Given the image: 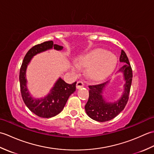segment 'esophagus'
<instances>
[{
	"instance_id": "esophagus-1",
	"label": "esophagus",
	"mask_w": 154,
	"mask_h": 154,
	"mask_svg": "<svg viewBox=\"0 0 154 154\" xmlns=\"http://www.w3.org/2000/svg\"><path fill=\"white\" fill-rule=\"evenodd\" d=\"M83 86H84V83H83V81H77V85H76V87H77V89H81V88L83 87Z\"/></svg>"
}]
</instances>
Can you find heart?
Here are the masks:
<instances>
[{"instance_id":"obj_1","label":"heart","mask_w":154,"mask_h":154,"mask_svg":"<svg viewBox=\"0 0 154 154\" xmlns=\"http://www.w3.org/2000/svg\"><path fill=\"white\" fill-rule=\"evenodd\" d=\"M117 59L115 55L106 50L97 49L79 57L77 64L72 68L77 72L80 67H87L89 76L94 79H103L112 74L116 67Z\"/></svg>"}]
</instances>
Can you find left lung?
<instances>
[{"label":"left lung","instance_id":"8db88e82","mask_svg":"<svg viewBox=\"0 0 154 154\" xmlns=\"http://www.w3.org/2000/svg\"><path fill=\"white\" fill-rule=\"evenodd\" d=\"M120 61L125 63L119 69V71L123 73L125 83L124 85L123 94L119 100L114 103H109L104 99L103 90L109 81L89 86V97L85 109L87 115L93 120L101 122L112 120L119 115L126 105L132 81V70L128 58L124 50L121 51Z\"/></svg>","mask_w":154,"mask_h":154}]
</instances>
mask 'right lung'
I'll return each instance as SVG.
<instances>
[{
	"label": "right lung",
	"instance_id": "add662e5",
	"mask_svg": "<svg viewBox=\"0 0 154 154\" xmlns=\"http://www.w3.org/2000/svg\"><path fill=\"white\" fill-rule=\"evenodd\" d=\"M52 48L56 50H63V46L54 44L53 41H48L32 47L25 55L19 75L21 94L25 104L35 115L47 119L56 116L61 112L69 97L76 90L77 83L75 82L68 84L61 78H59L47 96L41 99H35L32 97L26 87V72L28 65L34 55Z\"/></svg>",
	"mask_w": 154,
	"mask_h": 154
}]
</instances>
